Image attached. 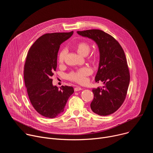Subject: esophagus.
<instances>
[{"instance_id": "34e87169", "label": "esophagus", "mask_w": 153, "mask_h": 153, "mask_svg": "<svg viewBox=\"0 0 153 153\" xmlns=\"http://www.w3.org/2000/svg\"><path fill=\"white\" fill-rule=\"evenodd\" d=\"M82 90V88H80V87H79V86L76 87V88H74V91H80V90Z\"/></svg>"}]
</instances>
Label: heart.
Segmentation results:
<instances>
[{
  "instance_id": "b5f03b06",
  "label": "heart",
  "mask_w": 153,
  "mask_h": 153,
  "mask_svg": "<svg viewBox=\"0 0 153 153\" xmlns=\"http://www.w3.org/2000/svg\"><path fill=\"white\" fill-rule=\"evenodd\" d=\"M76 50L79 54L82 56H86L90 52V46L86 42H80L77 45ZM67 54V50L63 49L62 50L59 55V62L62 63ZM91 73V70L88 67H83L77 70V71L73 72L69 75L70 80L80 83H83L86 82V77Z\"/></svg>"
}]
</instances>
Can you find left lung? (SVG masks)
<instances>
[{"instance_id":"obj_1","label":"left lung","mask_w":153,"mask_h":153,"mask_svg":"<svg viewBox=\"0 0 153 153\" xmlns=\"http://www.w3.org/2000/svg\"><path fill=\"white\" fill-rule=\"evenodd\" d=\"M82 37L95 42L99 51V63L96 82L105 86L93 89L94 99L90 106L100 116L114 113L125 100L130 76L125 53L119 42L111 36L99 30L77 31Z\"/></svg>"}]
</instances>
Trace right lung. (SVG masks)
Listing matches in <instances>:
<instances>
[{"label": "right lung", "mask_w": 153, "mask_h": 153, "mask_svg": "<svg viewBox=\"0 0 153 153\" xmlns=\"http://www.w3.org/2000/svg\"><path fill=\"white\" fill-rule=\"evenodd\" d=\"M73 34L48 33L33 43L27 56L24 80L30 102L42 116L55 118L63 112L68 99L74 93L72 86H62L59 90L51 79L57 68L60 45Z\"/></svg>", "instance_id": "add662e5"}]
</instances>
